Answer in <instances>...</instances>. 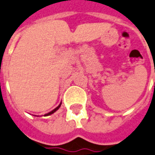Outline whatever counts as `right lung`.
Listing matches in <instances>:
<instances>
[{
  "label": "right lung",
  "mask_w": 155,
  "mask_h": 155,
  "mask_svg": "<svg viewBox=\"0 0 155 155\" xmlns=\"http://www.w3.org/2000/svg\"><path fill=\"white\" fill-rule=\"evenodd\" d=\"M61 104H62V103H60L59 105H58V107H57V108H54L53 110H51V112H49V113L46 114H45V116H47V115H50V114H51L55 113L56 111H57V110H58V108H60V106H61Z\"/></svg>",
  "instance_id": "add662e5"
}]
</instances>
